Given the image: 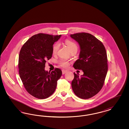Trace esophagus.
Masks as SVG:
<instances>
[{"label": "esophagus", "instance_id": "esophagus-1", "mask_svg": "<svg viewBox=\"0 0 129 129\" xmlns=\"http://www.w3.org/2000/svg\"><path fill=\"white\" fill-rule=\"evenodd\" d=\"M67 72V70H62V74H64Z\"/></svg>", "mask_w": 129, "mask_h": 129}]
</instances>
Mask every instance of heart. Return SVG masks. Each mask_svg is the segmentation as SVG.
<instances>
[{"mask_svg": "<svg viewBox=\"0 0 129 129\" xmlns=\"http://www.w3.org/2000/svg\"><path fill=\"white\" fill-rule=\"evenodd\" d=\"M65 43L68 47V48L70 49V50L72 51L74 50H77L78 46L77 44L74 42L73 41L70 40H66L65 41ZM59 48V44L58 43H56L53 46L52 48V52L54 54H56L57 52L58 49ZM59 65L63 67H67L69 66V62L67 60H66L64 58H61L60 59V60L58 62Z\"/></svg>", "mask_w": 129, "mask_h": 129, "instance_id": "b5f03b06", "label": "heart"}]
</instances>
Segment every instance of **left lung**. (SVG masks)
Masks as SVG:
<instances>
[{
  "instance_id": "8db88e82",
  "label": "left lung",
  "mask_w": 129,
  "mask_h": 129,
  "mask_svg": "<svg viewBox=\"0 0 129 129\" xmlns=\"http://www.w3.org/2000/svg\"><path fill=\"white\" fill-rule=\"evenodd\" d=\"M71 37L80 46L79 58L74 63L75 69L81 70L83 75L74 73L72 86L74 94L83 99L90 98L102 88L108 71L107 56L104 44L91 34L77 33Z\"/></svg>"
}]
</instances>
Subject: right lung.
Segmentation results:
<instances>
[{
    "instance_id": "obj_1",
    "label": "right lung",
    "mask_w": 129,
    "mask_h": 129,
    "mask_svg": "<svg viewBox=\"0 0 129 129\" xmlns=\"http://www.w3.org/2000/svg\"><path fill=\"white\" fill-rule=\"evenodd\" d=\"M61 37L39 33L29 39L22 47L19 55V73L26 90L36 98L52 95L62 75L61 70L45 71V63L52 56L53 44Z\"/></svg>"
}]
</instances>
